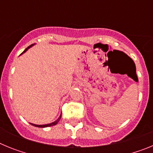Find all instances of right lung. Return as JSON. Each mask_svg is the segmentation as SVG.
Segmentation results:
<instances>
[{"label": "right lung", "instance_id": "obj_1", "mask_svg": "<svg viewBox=\"0 0 153 153\" xmlns=\"http://www.w3.org/2000/svg\"><path fill=\"white\" fill-rule=\"evenodd\" d=\"M31 46H33V44H31L30 46H29V47H27V48H26V49L24 50V51L23 53H24L25 52V51H27V50L28 49V48H29V47H30ZM60 118H61V115H60V117H59V119H58L57 120H56V121H55V122H53V123H50V124H47V125H35V124H33V123H30L31 125H33V126H36V127H40V128H44V127H49V126H54V125H56V123H57L58 122H59V120H60Z\"/></svg>", "mask_w": 153, "mask_h": 153}]
</instances>
